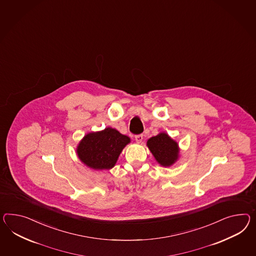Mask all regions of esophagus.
<instances>
[{"label":"esophagus","mask_w":256,"mask_h":256,"mask_svg":"<svg viewBox=\"0 0 256 256\" xmlns=\"http://www.w3.org/2000/svg\"><path fill=\"white\" fill-rule=\"evenodd\" d=\"M136 141L138 143H141V142L143 141V134H138V136H136Z\"/></svg>","instance_id":"obj_1"}]
</instances>
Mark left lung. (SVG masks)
Wrapping results in <instances>:
<instances>
[{"label": "left lung", "mask_w": 256, "mask_h": 256, "mask_svg": "<svg viewBox=\"0 0 256 256\" xmlns=\"http://www.w3.org/2000/svg\"><path fill=\"white\" fill-rule=\"evenodd\" d=\"M146 146L160 166L170 167L176 162L179 158L180 148L178 143L164 132L150 138Z\"/></svg>", "instance_id": "1"}]
</instances>
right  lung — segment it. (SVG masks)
Segmentation results:
<instances>
[{
	"mask_svg": "<svg viewBox=\"0 0 256 256\" xmlns=\"http://www.w3.org/2000/svg\"><path fill=\"white\" fill-rule=\"evenodd\" d=\"M130 142L129 136L106 127L102 131L86 134L77 146L76 152L80 160L87 167L94 170H110L115 166L120 154Z\"/></svg>",
	"mask_w": 256,
	"mask_h": 256,
	"instance_id": "right-lung-1",
	"label": "right lung"
}]
</instances>
